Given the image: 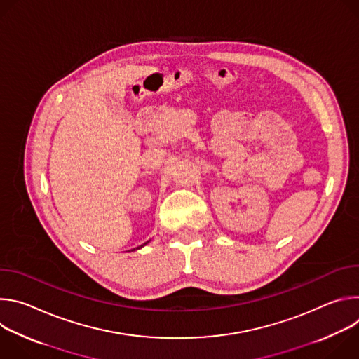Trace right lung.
<instances>
[{
	"instance_id": "add662e5",
	"label": "right lung",
	"mask_w": 359,
	"mask_h": 359,
	"mask_svg": "<svg viewBox=\"0 0 359 359\" xmlns=\"http://www.w3.org/2000/svg\"><path fill=\"white\" fill-rule=\"evenodd\" d=\"M144 244H146V243H143V244H142V245H139V247H136V248H140V247H143V245H144Z\"/></svg>"
}]
</instances>
